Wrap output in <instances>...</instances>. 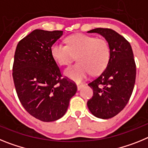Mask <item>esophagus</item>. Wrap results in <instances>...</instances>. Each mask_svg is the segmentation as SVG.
Returning <instances> with one entry per match:
<instances>
[{
	"label": "esophagus",
	"mask_w": 148,
	"mask_h": 148,
	"mask_svg": "<svg viewBox=\"0 0 148 148\" xmlns=\"http://www.w3.org/2000/svg\"><path fill=\"white\" fill-rule=\"evenodd\" d=\"M84 86V85L83 84H77V90L78 91H79V90L81 89Z\"/></svg>",
	"instance_id": "34e87169"
}]
</instances>
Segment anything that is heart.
Segmentation results:
<instances>
[{
	"mask_svg": "<svg viewBox=\"0 0 148 148\" xmlns=\"http://www.w3.org/2000/svg\"><path fill=\"white\" fill-rule=\"evenodd\" d=\"M68 45L55 42L51 45V53L56 63L67 65L77 56L78 63L69 67L65 75L75 82H80L92 71L101 73L107 66L110 57L109 43L103 38L83 33L70 36L66 39Z\"/></svg>",
	"mask_w": 148,
	"mask_h": 148,
	"instance_id": "obj_1",
	"label": "heart"
}]
</instances>
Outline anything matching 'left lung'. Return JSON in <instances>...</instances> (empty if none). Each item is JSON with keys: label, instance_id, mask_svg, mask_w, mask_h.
Returning a JSON list of instances; mask_svg holds the SVG:
<instances>
[{"label": "left lung", "instance_id": "left-lung-1", "mask_svg": "<svg viewBox=\"0 0 148 148\" xmlns=\"http://www.w3.org/2000/svg\"><path fill=\"white\" fill-rule=\"evenodd\" d=\"M88 33H98L110 47V57L104 71L88 83L93 96L87 102L93 115L111 119L121 111L129 101L136 81V68L130 44L112 29L96 28Z\"/></svg>", "mask_w": 148, "mask_h": 148}]
</instances>
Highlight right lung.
I'll list each match as a JSON object with an SVG mask.
<instances>
[{
  "instance_id": "1",
  "label": "right lung",
  "mask_w": 148,
  "mask_h": 148,
  "mask_svg": "<svg viewBox=\"0 0 148 148\" xmlns=\"http://www.w3.org/2000/svg\"><path fill=\"white\" fill-rule=\"evenodd\" d=\"M62 33L35 29L15 50L12 77L18 97L27 112L42 121H54L63 116L77 90L75 83L61 78L51 56V45Z\"/></svg>"
}]
</instances>
